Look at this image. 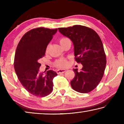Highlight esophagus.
Returning a JSON list of instances; mask_svg holds the SVG:
<instances>
[{
	"mask_svg": "<svg viewBox=\"0 0 124 124\" xmlns=\"http://www.w3.org/2000/svg\"><path fill=\"white\" fill-rule=\"evenodd\" d=\"M66 70H57V74H61V73H64L66 72Z\"/></svg>",
	"mask_w": 124,
	"mask_h": 124,
	"instance_id": "34e87169",
	"label": "esophagus"
}]
</instances>
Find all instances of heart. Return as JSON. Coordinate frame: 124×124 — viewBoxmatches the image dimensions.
<instances>
[{"label": "heart", "mask_w": 124, "mask_h": 124, "mask_svg": "<svg viewBox=\"0 0 124 124\" xmlns=\"http://www.w3.org/2000/svg\"><path fill=\"white\" fill-rule=\"evenodd\" d=\"M68 38H62L60 40V44L62 43L63 41H64V40H66ZM67 64H68L67 61L66 60L63 59V58H61V59L58 60L55 62V65L56 66L58 67H62V68L66 67L67 66Z\"/></svg>", "instance_id": "1"}]
</instances>
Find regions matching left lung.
<instances>
[{"label":"left lung","instance_id":"left-lung-1","mask_svg":"<svg viewBox=\"0 0 124 124\" xmlns=\"http://www.w3.org/2000/svg\"><path fill=\"white\" fill-rule=\"evenodd\" d=\"M58 31L72 41L75 60L83 65L80 72L73 69L75 77L70 81L71 86L78 92L89 93L100 83L106 68V56L101 39L93 29L81 25L59 28Z\"/></svg>","mask_w":124,"mask_h":124}]
</instances>
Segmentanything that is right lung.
Masks as SVG:
<instances>
[{
  "mask_svg": "<svg viewBox=\"0 0 124 124\" xmlns=\"http://www.w3.org/2000/svg\"><path fill=\"white\" fill-rule=\"evenodd\" d=\"M57 29L44 27L31 29L27 32L17 46L14 59V68L23 86L32 95L44 97L53 90L55 72H39V60L45 56L47 45L57 32Z\"/></svg>",
  "mask_w": 124,
  "mask_h": 124,
  "instance_id": "right-lung-1",
  "label": "right lung"
}]
</instances>
